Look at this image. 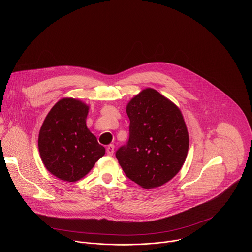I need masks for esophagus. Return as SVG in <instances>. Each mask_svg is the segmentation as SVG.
I'll use <instances>...</instances> for the list:
<instances>
[{
	"label": "esophagus",
	"instance_id": "1",
	"mask_svg": "<svg viewBox=\"0 0 252 252\" xmlns=\"http://www.w3.org/2000/svg\"><path fill=\"white\" fill-rule=\"evenodd\" d=\"M114 153H115V146H114V145L107 146V148H106V154L109 155V156H113Z\"/></svg>",
	"mask_w": 252,
	"mask_h": 252
}]
</instances>
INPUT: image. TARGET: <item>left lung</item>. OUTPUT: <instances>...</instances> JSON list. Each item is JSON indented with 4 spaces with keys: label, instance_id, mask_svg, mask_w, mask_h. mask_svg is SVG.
<instances>
[{
    "label": "left lung",
    "instance_id": "left-lung-1",
    "mask_svg": "<svg viewBox=\"0 0 252 252\" xmlns=\"http://www.w3.org/2000/svg\"><path fill=\"white\" fill-rule=\"evenodd\" d=\"M129 138L116 157L126 175L139 187L163 186L184 165L189 146V131L178 106L148 88L126 105Z\"/></svg>",
    "mask_w": 252,
    "mask_h": 252
}]
</instances>
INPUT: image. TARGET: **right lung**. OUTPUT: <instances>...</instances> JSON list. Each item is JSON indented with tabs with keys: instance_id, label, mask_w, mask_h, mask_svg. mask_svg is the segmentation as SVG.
Segmentation results:
<instances>
[{
	"instance_id": "obj_1",
	"label": "right lung",
	"mask_w": 252,
	"mask_h": 252,
	"mask_svg": "<svg viewBox=\"0 0 252 252\" xmlns=\"http://www.w3.org/2000/svg\"><path fill=\"white\" fill-rule=\"evenodd\" d=\"M89 109L80 99L63 97L52 107L41 126L38 146L42 161L63 182H78L105 154L87 126Z\"/></svg>"
}]
</instances>
